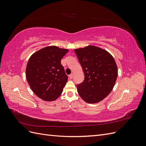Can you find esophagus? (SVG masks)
<instances>
[{
  "label": "esophagus",
  "mask_w": 146,
  "mask_h": 146,
  "mask_svg": "<svg viewBox=\"0 0 146 146\" xmlns=\"http://www.w3.org/2000/svg\"><path fill=\"white\" fill-rule=\"evenodd\" d=\"M69 78H70V79H72V78H73V77H74V75H73L72 74H70V75H69Z\"/></svg>",
  "instance_id": "esophagus-1"
}]
</instances>
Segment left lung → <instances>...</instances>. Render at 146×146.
Instances as JSON below:
<instances>
[{
  "label": "left lung",
  "mask_w": 146,
  "mask_h": 146,
  "mask_svg": "<svg viewBox=\"0 0 146 146\" xmlns=\"http://www.w3.org/2000/svg\"><path fill=\"white\" fill-rule=\"evenodd\" d=\"M74 52L85 75L83 82L77 85L78 93L87 103H98L111 92L116 83L115 60L107 51L94 46L77 48Z\"/></svg>",
  "instance_id": "obj_1"
}]
</instances>
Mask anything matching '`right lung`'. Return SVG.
Wrapping results in <instances>:
<instances>
[{"label": "right lung", "mask_w": 146, "mask_h": 146, "mask_svg": "<svg viewBox=\"0 0 146 146\" xmlns=\"http://www.w3.org/2000/svg\"><path fill=\"white\" fill-rule=\"evenodd\" d=\"M68 51L48 46L30 56L26 68V78L33 92L40 99L53 101L62 93L68 77L61 60Z\"/></svg>", "instance_id": "1"}]
</instances>
